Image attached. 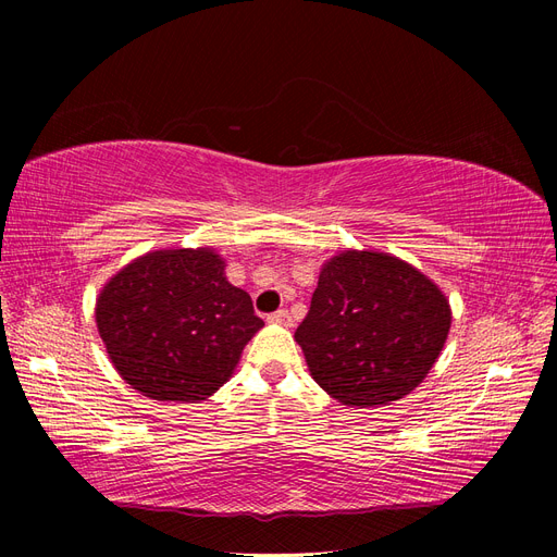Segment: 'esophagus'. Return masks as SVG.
<instances>
[{"instance_id": "34e87169", "label": "esophagus", "mask_w": 557, "mask_h": 557, "mask_svg": "<svg viewBox=\"0 0 557 557\" xmlns=\"http://www.w3.org/2000/svg\"><path fill=\"white\" fill-rule=\"evenodd\" d=\"M267 320H269V323L283 325V327H290V325H293V318H290V313L285 311V309H278V311H274V313H269Z\"/></svg>"}]
</instances>
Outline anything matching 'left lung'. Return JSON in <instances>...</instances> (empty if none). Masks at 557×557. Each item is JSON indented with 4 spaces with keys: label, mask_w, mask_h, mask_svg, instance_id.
<instances>
[{
    "label": "left lung",
    "mask_w": 557,
    "mask_h": 557,
    "mask_svg": "<svg viewBox=\"0 0 557 557\" xmlns=\"http://www.w3.org/2000/svg\"><path fill=\"white\" fill-rule=\"evenodd\" d=\"M448 330V299L423 272L391 252L344 250L320 269L295 342L330 397L364 409L423 383Z\"/></svg>",
    "instance_id": "8db88e82"
}]
</instances>
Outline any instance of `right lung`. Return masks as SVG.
Masks as SVG:
<instances>
[{
  "label": "right lung",
  "instance_id": "right-lung-1",
  "mask_svg": "<svg viewBox=\"0 0 557 557\" xmlns=\"http://www.w3.org/2000/svg\"><path fill=\"white\" fill-rule=\"evenodd\" d=\"M95 320L115 372L158 401L211 397L264 325L211 248L132 260L99 293Z\"/></svg>",
  "mask_w": 557,
  "mask_h": 557
}]
</instances>
